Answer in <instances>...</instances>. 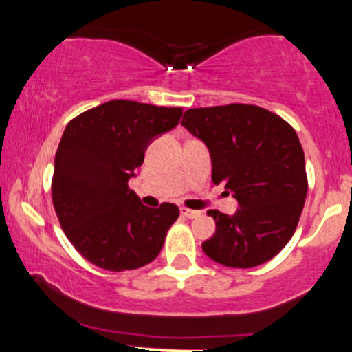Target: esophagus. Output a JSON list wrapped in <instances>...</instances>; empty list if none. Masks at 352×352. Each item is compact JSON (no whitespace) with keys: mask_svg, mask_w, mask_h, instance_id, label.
Instances as JSON below:
<instances>
[{"mask_svg":"<svg viewBox=\"0 0 352 352\" xmlns=\"http://www.w3.org/2000/svg\"><path fill=\"white\" fill-rule=\"evenodd\" d=\"M180 213L184 217H187V218H199L201 215V213L197 212V210H190V208H185V207L180 208Z\"/></svg>","mask_w":352,"mask_h":352,"instance_id":"34e87169","label":"esophagus"}]
</instances>
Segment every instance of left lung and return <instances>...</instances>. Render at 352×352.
<instances>
[{"label":"left lung","instance_id":"obj_1","mask_svg":"<svg viewBox=\"0 0 352 352\" xmlns=\"http://www.w3.org/2000/svg\"><path fill=\"white\" fill-rule=\"evenodd\" d=\"M182 125L207 144L213 184L240 204L235 215L208 210L215 235L205 254L230 268L263 265L285 248L300 221L308 177L294 129L253 104L185 111Z\"/></svg>","mask_w":352,"mask_h":352}]
</instances>
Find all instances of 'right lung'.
Returning <instances> with one entry per match:
<instances>
[{"instance_id":"add662e5","label":"right lung","mask_w":352,"mask_h":352,"mask_svg":"<svg viewBox=\"0 0 352 352\" xmlns=\"http://www.w3.org/2000/svg\"><path fill=\"white\" fill-rule=\"evenodd\" d=\"M182 112L117 99L66 125L54 159L52 205L67 240L92 265L137 270L162 250L179 207H145L129 179L142 165L151 140L175 127Z\"/></svg>"}]
</instances>
